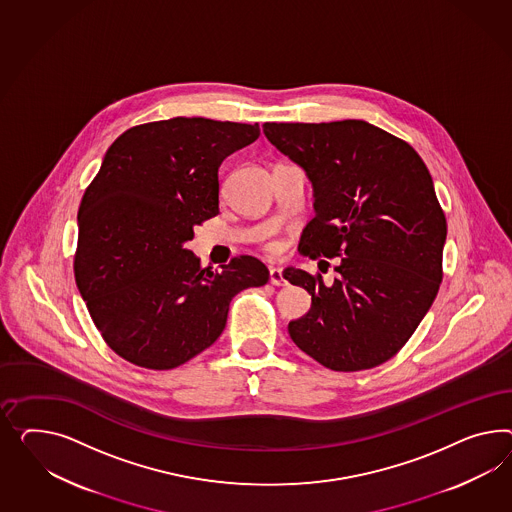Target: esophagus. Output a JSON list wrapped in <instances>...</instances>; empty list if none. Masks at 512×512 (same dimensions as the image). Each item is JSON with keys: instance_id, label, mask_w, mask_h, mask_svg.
<instances>
[{"instance_id": "obj_1", "label": "esophagus", "mask_w": 512, "mask_h": 512, "mask_svg": "<svg viewBox=\"0 0 512 512\" xmlns=\"http://www.w3.org/2000/svg\"><path fill=\"white\" fill-rule=\"evenodd\" d=\"M270 283L276 285V287L287 285V279L283 277V272L279 268H270Z\"/></svg>"}]
</instances>
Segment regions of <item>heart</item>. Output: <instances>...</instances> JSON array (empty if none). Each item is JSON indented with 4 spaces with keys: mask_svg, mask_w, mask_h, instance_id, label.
Masks as SVG:
<instances>
[{
    "mask_svg": "<svg viewBox=\"0 0 512 512\" xmlns=\"http://www.w3.org/2000/svg\"><path fill=\"white\" fill-rule=\"evenodd\" d=\"M270 249H272V251H274V249H276V246H270Z\"/></svg>",
    "mask_w": 512,
    "mask_h": 512,
    "instance_id": "1",
    "label": "heart"
}]
</instances>
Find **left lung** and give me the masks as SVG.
I'll return each mask as SVG.
<instances>
[{"label": "left lung", "instance_id": "left-lung-1", "mask_svg": "<svg viewBox=\"0 0 512 512\" xmlns=\"http://www.w3.org/2000/svg\"><path fill=\"white\" fill-rule=\"evenodd\" d=\"M263 132L313 182L317 214L298 251L339 257L332 285L285 270L311 294L307 315L289 322L294 345L341 373L391 360L442 283L447 221L429 169L412 145L365 121L264 123Z\"/></svg>", "mask_w": 512, "mask_h": 512}]
</instances>
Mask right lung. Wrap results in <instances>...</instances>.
<instances>
[{"label":"right lung","instance_id":"right-lung-1","mask_svg":"<svg viewBox=\"0 0 512 512\" xmlns=\"http://www.w3.org/2000/svg\"><path fill=\"white\" fill-rule=\"evenodd\" d=\"M261 128L205 117L132 126L111 143L78 210L74 277L106 345L138 367L167 371L220 337L229 304L268 283L240 255L201 268L184 242L220 214L221 162Z\"/></svg>","mask_w":512,"mask_h":512}]
</instances>
